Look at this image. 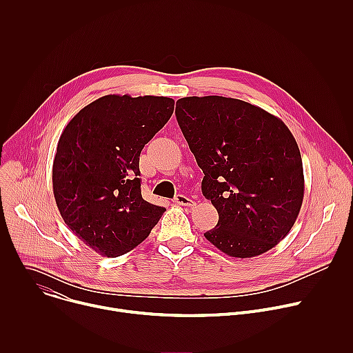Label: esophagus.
I'll return each instance as SVG.
<instances>
[{
    "mask_svg": "<svg viewBox=\"0 0 353 353\" xmlns=\"http://www.w3.org/2000/svg\"><path fill=\"white\" fill-rule=\"evenodd\" d=\"M174 203H176L177 205H183V207H194V205H195V203H194V201H192L191 198H188V196H185V195H183V194L176 195Z\"/></svg>",
    "mask_w": 353,
    "mask_h": 353,
    "instance_id": "obj_1",
    "label": "esophagus"
}]
</instances>
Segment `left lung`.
I'll return each instance as SVG.
<instances>
[{
	"label": "left lung",
	"mask_w": 353,
	"mask_h": 353,
	"mask_svg": "<svg viewBox=\"0 0 353 353\" xmlns=\"http://www.w3.org/2000/svg\"><path fill=\"white\" fill-rule=\"evenodd\" d=\"M176 117L204 172L203 194L219 214L205 239L230 257L267 253L290 232L305 195L289 128L259 106L223 96L181 97Z\"/></svg>",
	"instance_id": "left-lung-1"
}]
</instances>
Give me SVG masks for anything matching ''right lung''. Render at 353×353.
<instances>
[{
    "instance_id": "add662e5",
    "label": "right lung",
    "mask_w": 353,
    "mask_h": 353,
    "mask_svg": "<svg viewBox=\"0 0 353 353\" xmlns=\"http://www.w3.org/2000/svg\"><path fill=\"white\" fill-rule=\"evenodd\" d=\"M173 110L174 100L165 96L106 94L64 128L53 162L56 204L72 233L100 256L128 253L166 211L141 195L139 155Z\"/></svg>"
}]
</instances>
